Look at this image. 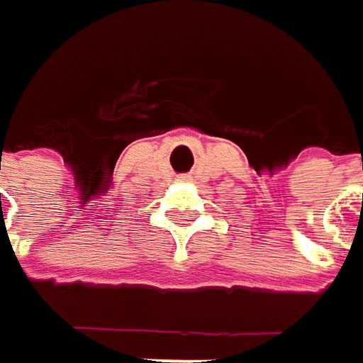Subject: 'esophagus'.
<instances>
[{"instance_id":"34e87169","label":"esophagus","mask_w":363,"mask_h":363,"mask_svg":"<svg viewBox=\"0 0 363 363\" xmlns=\"http://www.w3.org/2000/svg\"><path fill=\"white\" fill-rule=\"evenodd\" d=\"M181 181H191V177H189V174H182Z\"/></svg>"}]
</instances>
